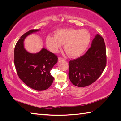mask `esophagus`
<instances>
[{
  "instance_id": "obj_1",
  "label": "esophagus",
  "mask_w": 121,
  "mask_h": 121,
  "mask_svg": "<svg viewBox=\"0 0 121 121\" xmlns=\"http://www.w3.org/2000/svg\"><path fill=\"white\" fill-rule=\"evenodd\" d=\"M62 58H60V57H59L58 58V60L59 61H60V60H62Z\"/></svg>"
}]
</instances>
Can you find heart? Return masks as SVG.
<instances>
[{
	"label": "heart",
	"mask_w": 121,
	"mask_h": 121,
	"mask_svg": "<svg viewBox=\"0 0 121 121\" xmlns=\"http://www.w3.org/2000/svg\"><path fill=\"white\" fill-rule=\"evenodd\" d=\"M90 35L85 29H61L55 31L54 36H48L46 44L51 52H57L64 44L63 48L68 56L76 58L83 54L89 46Z\"/></svg>",
	"instance_id": "b5f03b06"
}]
</instances>
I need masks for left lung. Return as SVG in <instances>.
<instances>
[{"instance_id": "left-lung-1", "label": "left lung", "mask_w": 121, "mask_h": 121, "mask_svg": "<svg viewBox=\"0 0 121 121\" xmlns=\"http://www.w3.org/2000/svg\"><path fill=\"white\" fill-rule=\"evenodd\" d=\"M106 65V46L104 38L97 34L91 48L84 56L69 61V78L73 85L85 87L95 82Z\"/></svg>"}]
</instances>
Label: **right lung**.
Here are the masks:
<instances>
[{
    "mask_svg": "<svg viewBox=\"0 0 121 121\" xmlns=\"http://www.w3.org/2000/svg\"><path fill=\"white\" fill-rule=\"evenodd\" d=\"M40 29H33L22 35L14 49V64L19 77L28 86L35 90L48 89L54 77L50 70L58 62V57L44 48L36 53L28 52L24 47L28 36Z\"/></svg>",
    "mask_w": 121,
    "mask_h": 121,
    "instance_id": "right-lung-1",
    "label": "right lung"
}]
</instances>
